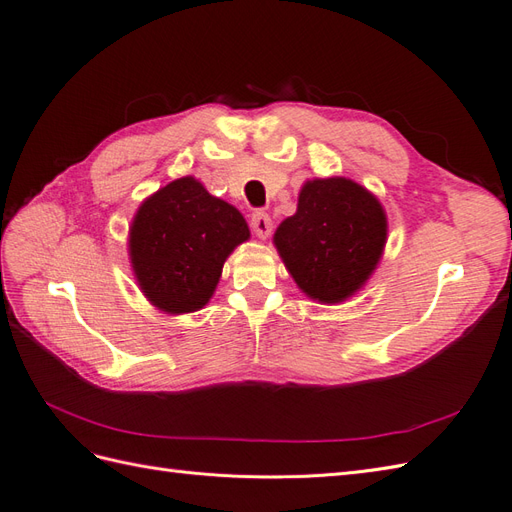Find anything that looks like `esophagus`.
I'll return each instance as SVG.
<instances>
[{
    "mask_svg": "<svg viewBox=\"0 0 512 512\" xmlns=\"http://www.w3.org/2000/svg\"><path fill=\"white\" fill-rule=\"evenodd\" d=\"M250 222H252V230L256 232L258 239H267V237L271 235L273 222H271V218H269V213H265V211H254Z\"/></svg>",
    "mask_w": 512,
    "mask_h": 512,
    "instance_id": "obj_1",
    "label": "esophagus"
}]
</instances>
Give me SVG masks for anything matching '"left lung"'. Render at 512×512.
Listing matches in <instances>:
<instances>
[{
	"mask_svg": "<svg viewBox=\"0 0 512 512\" xmlns=\"http://www.w3.org/2000/svg\"><path fill=\"white\" fill-rule=\"evenodd\" d=\"M273 243L307 297L339 303L363 288L380 262L386 213L352 179H314L301 188L297 213L277 226Z\"/></svg>",
	"mask_w": 512,
	"mask_h": 512,
	"instance_id": "1",
	"label": "left lung"
}]
</instances>
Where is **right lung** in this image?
I'll return each mask as SVG.
<instances>
[{"mask_svg": "<svg viewBox=\"0 0 512 512\" xmlns=\"http://www.w3.org/2000/svg\"><path fill=\"white\" fill-rule=\"evenodd\" d=\"M250 239L243 215L194 177L170 181L138 207L130 260L145 297L166 314L203 309L232 250Z\"/></svg>", "mask_w": 512, "mask_h": 512, "instance_id": "add662e5", "label": "right lung"}]
</instances>
